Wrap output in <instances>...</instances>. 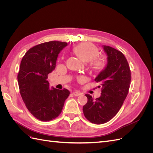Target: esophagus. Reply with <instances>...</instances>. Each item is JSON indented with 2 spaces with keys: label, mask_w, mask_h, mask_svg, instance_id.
I'll return each instance as SVG.
<instances>
[{
  "label": "esophagus",
  "mask_w": 153,
  "mask_h": 153,
  "mask_svg": "<svg viewBox=\"0 0 153 153\" xmlns=\"http://www.w3.org/2000/svg\"><path fill=\"white\" fill-rule=\"evenodd\" d=\"M73 94L75 95V96H80V95L81 94L80 92L79 91H74V92H73Z\"/></svg>",
  "instance_id": "esophagus-1"
}]
</instances>
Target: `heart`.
<instances>
[{
	"mask_svg": "<svg viewBox=\"0 0 153 153\" xmlns=\"http://www.w3.org/2000/svg\"><path fill=\"white\" fill-rule=\"evenodd\" d=\"M73 52L82 62H91L92 68L95 70L100 71L105 67V61L101 58H94L98 52L96 46L89 42L83 43L77 45L73 49ZM82 80V78H80Z\"/></svg>",
	"mask_w": 153,
	"mask_h": 153,
	"instance_id": "1",
	"label": "heart"
}]
</instances>
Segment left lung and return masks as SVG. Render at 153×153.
Instances as JSON below:
<instances>
[{"mask_svg": "<svg viewBox=\"0 0 153 153\" xmlns=\"http://www.w3.org/2000/svg\"><path fill=\"white\" fill-rule=\"evenodd\" d=\"M102 47L107 56V62L94 79L101 86V96L94 100L90 94H85L87 102L83 106L85 118L98 124L109 121L117 114L131 83L130 69L123 53L109 46Z\"/></svg>", "mask_w": 153, "mask_h": 153, "instance_id": "8db88e82", "label": "left lung"}]
</instances>
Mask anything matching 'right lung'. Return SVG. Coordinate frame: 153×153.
Instances as JSON below:
<instances>
[{"label":"right lung","instance_id":"add662e5","mask_svg":"<svg viewBox=\"0 0 153 153\" xmlns=\"http://www.w3.org/2000/svg\"><path fill=\"white\" fill-rule=\"evenodd\" d=\"M68 45L53 41L29 49L22 58L18 75L20 94L26 107L42 121H51L61 113L69 91L50 87L48 75L56 66L58 55Z\"/></svg>","mask_w":153,"mask_h":153}]
</instances>
